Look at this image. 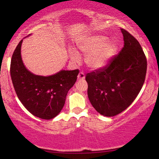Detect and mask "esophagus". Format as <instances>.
I'll use <instances>...</instances> for the list:
<instances>
[{"mask_svg":"<svg viewBox=\"0 0 159 159\" xmlns=\"http://www.w3.org/2000/svg\"><path fill=\"white\" fill-rule=\"evenodd\" d=\"M85 79V74L83 72H80V73L79 74V75H78V79L79 80H83Z\"/></svg>","mask_w":159,"mask_h":159,"instance_id":"esophagus-1","label":"esophagus"}]
</instances>
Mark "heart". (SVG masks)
Here are the masks:
<instances>
[{"label":"heart","instance_id":"1","mask_svg":"<svg viewBox=\"0 0 159 159\" xmlns=\"http://www.w3.org/2000/svg\"><path fill=\"white\" fill-rule=\"evenodd\" d=\"M78 48L85 56V61L91 69H99L105 66L116 52L114 41H108L102 35H93L85 38L78 43ZM69 57L74 62H79V55L76 50H69Z\"/></svg>","mask_w":159,"mask_h":159}]
</instances>
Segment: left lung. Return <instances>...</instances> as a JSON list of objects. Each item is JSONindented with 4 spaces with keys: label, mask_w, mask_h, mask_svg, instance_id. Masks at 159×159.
<instances>
[{
    "label": "left lung",
    "mask_w": 159,
    "mask_h": 159,
    "mask_svg": "<svg viewBox=\"0 0 159 159\" xmlns=\"http://www.w3.org/2000/svg\"><path fill=\"white\" fill-rule=\"evenodd\" d=\"M124 46L106 66L87 74L88 96L104 116H114L133 103L142 88L147 62L140 44L121 29Z\"/></svg>",
    "instance_id": "left-lung-1"
}]
</instances>
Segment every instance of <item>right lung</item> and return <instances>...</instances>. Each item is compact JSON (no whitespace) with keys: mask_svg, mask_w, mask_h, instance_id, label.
Listing matches in <instances>:
<instances>
[{"mask_svg":"<svg viewBox=\"0 0 159 159\" xmlns=\"http://www.w3.org/2000/svg\"><path fill=\"white\" fill-rule=\"evenodd\" d=\"M20 41L13 52L10 75L16 94L21 104L36 117L50 120L59 114L70 88L76 83L79 69L61 70L49 76L32 74L24 65Z\"/></svg>","mask_w":159,"mask_h":159,"instance_id":"obj_1","label":"right lung"}]
</instances>
